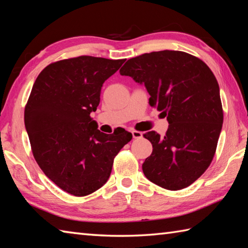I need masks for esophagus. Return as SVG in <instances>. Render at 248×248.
<instances>
[{
    "mask_svg": "<svg viewBox=\"0 0 248 248\" xmlns=\"http://www.w3.org/2000/svg\"><path fill=\"white\" fill-rule=\"evenodd\" d=\"M132 136H133V139H141L143 138V133L141 132H140V131H135V130H133L132 132Z\"/></svg>",
    "mask_w": 248,
    "mask_h": 248,
    "instance_id": "obj_1",
    "label": "esophagus"
}]
</instances>
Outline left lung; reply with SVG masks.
<instances>
[{"label": "left lung", "instance_id": "obj_1", "mask_svg": "<svg viewBox=\"0 0 248 248\" xmlns=\"http://www.w3.org/2000/svg\"><path fill=\"white\" fill-rule=\"evenodd\" d=\"M119 72L144 84L149 104L170 124L162 138L155 131L144 135L154 148L141 166L144 175L170 191L191 186L212 162L223 127L213 72L197 57L170 50L130 59Z\"/></svg>", "mask_w": 248, "mask_h": 248}]
</instances>
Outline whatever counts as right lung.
<instances>
[{"instance_id": "right-lung-1", "label": "right lung", "mask_w": 248, "mask_h": 248, "mask_svg": "<svg viewBox=\"0 0 248 248\" xmlns=\"http://www.w3.org/2000/svg\"><path fill=\"white\" fill-rule=\"evenodd\" d=\"M124 60L78 56L46 66L31 88L24 124L41 170L73 196H86L108 180L114 157L132 140L125 130L100 132L91 113L103 83Z\"/></svg>"}]
</instances>
